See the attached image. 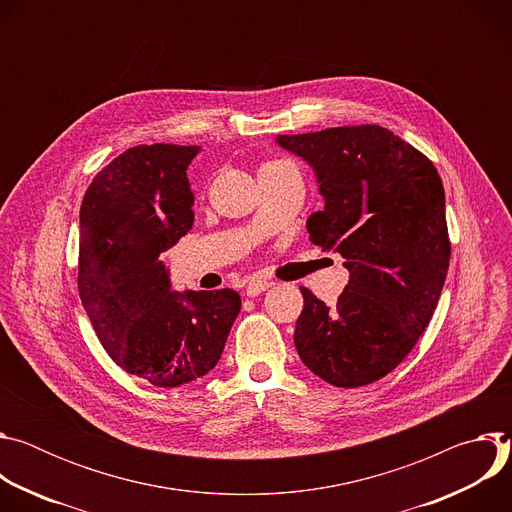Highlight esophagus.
Here are the masks:
<instances>
[{"label":"esophagus","instance_id":"esophagus-1","mask_svg":"<svg viewBox=\"0 0 512 512\" xmlns=\"http://www.w3.org/2000/svg\"><path fill=\"white\" fill-rule=\"evenodd\" d=\"M269 287H271V283L265 281V279H251V281L247 283L245 294H247L249 298H255V296L261 294V291H265V289H269Z\"/></svg>","mask_w":512,"mask_h":512}]
</instances>
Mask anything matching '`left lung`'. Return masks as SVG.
Segmentation results:
<instances>
[{
  "instance_id": "obj_1",
  "label": "left lung",
  "mask_w": 512,
  "mask_h": 512,
  "mask_svg": "<svg viewBox=\"0 0 512 512\" xmlns=\"http://www.w3.org/2000/svg\"><path fill=\"white\" fill-rule=\"evenodd\" d=\"M316 172L324 208L310 241L344 257L348 285L330 308L302 287L294 342L306 367L334 387L391 373L427 328L450 265L446 194L435 166L379 125L277 135Z\"/></svg>"
}]
</instances>
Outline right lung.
Wrapping results in <instances>:
<instances>
[{
	"mask_svg": "<svg viewBox=\"0 0 512 512\" xmlns=\"http://www.w3.org/2000/svg\"><path fill=\"white\" fill-rule=\"evenodd\" d=\"M198 145H135L105 166L81 204L79 296L109 356L156 387L204 377L241 310L237 291L172 289L160 253L194 223L186 170Z\"/></svg>",
	"mask_w": 512,
	"mask_h": 512,
	"instance_id": "right-lung-1",
	"label": "right lung"
}]
</instances>
